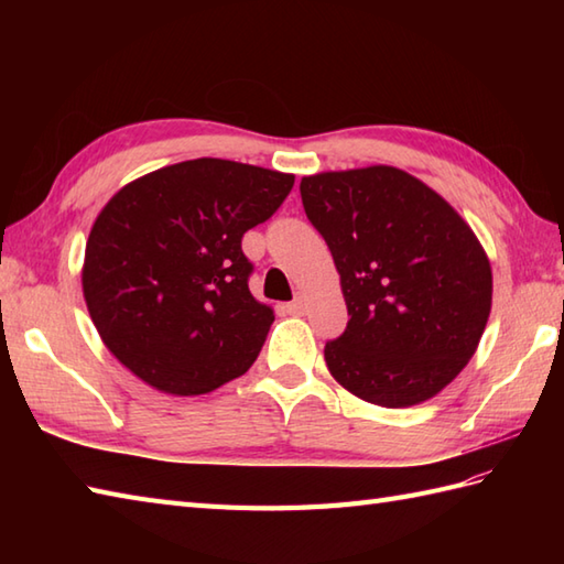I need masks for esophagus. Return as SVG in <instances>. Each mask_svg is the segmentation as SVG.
Listing matches in <instances>:
<instances>
[{
    "label": "esophagus",
    "instance_id": "esophagus-1",
    "mask_svg": "<svg viewBox=\"0 0 564 564\" xmlns=\"http://www.w3.org/2000/svg\"><path fill=\"white\" fill-rule=\"evenodd\" d=\"M285 307H289V313H291V315H303V313H305V297H303V295H297L295 301H293V303H289Z\"/></svg>",
    "mask_w": 564,
    "mask_h": 564
}]
</instances>
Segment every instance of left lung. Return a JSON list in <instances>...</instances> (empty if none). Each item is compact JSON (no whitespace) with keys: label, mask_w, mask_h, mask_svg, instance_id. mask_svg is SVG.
Wrapping results in <instances>:
<instances>
[{"label":"left lung","mask_w":564,"mask_h":564,"mask_svg":"<svg viewBox=\"0 0 564 564\" xmlns=\"http://www.w3.org/2000/svg\"><path fill=\"white\" fill-rule=\"evenodd\" d=\"M349 325L327 341L334 380L380 406L434 398L470 361L492 310L489 259L434 188L394 166L303 176Z\"/></svg>","instance_id":"8db88e82"}]
</instances>
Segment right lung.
<instances>
[{"label": "right lung", "instance_id": "right-lung-1", "mask_svg": "<svg viewBox=\"0 0 564 564\" xmlns=\"http://www.w3.org/2000/svg\"><path fill=\"white\" fill-rule=\"evenodd\" d=\"M295 176L200 158L145 174L106 203L87 239L82 289L118 361L170 394H206L257 361L273 310L249 293L242 237Z\"/></svg>", "mask_w": 564, "mask_h": 564}]
</instances>
